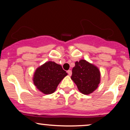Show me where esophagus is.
<instances>
[{
	"mask_svg": "<svg viewBox=\"0 0 130 130\" xmlns=\"http://www.w3.org/2000/svg\"><path fill=\"white\" fill-rule=\"evenodd\" d=\"M67 73H68V74H69V76H71V74H72V71H71V70H68V71H67Z\"/></svg>",
	"mask_w": 130,
	"mask_h": 130,
	"instance_id": "1",
	"label": "esophagus"
}]
</instances>
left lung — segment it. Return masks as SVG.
Listing matches in <instances>:
<instances>
[{
	"label": "left lung",
	"mask_w": 130,
	"mask_h": 130,
	"mask_svg": "<svg viewBox=\"0 0 130 130\" xmlns=\"http://www.w3.org/2000/svg\"><path fill=\"white\" fill-rule=\"evenodd\" d=\"M71 78L82 93L89 95L97 89L100 82V72L93 64L80 60L75 62Z\"/></svg>",
	"instance_id": "obj_1"
}]
</instances>
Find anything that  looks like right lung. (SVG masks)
Listing matches in <instances>:
<instances>
[{
    "label": "right lung",
    "instance_id": "obj_1",
    "mask_svg": "<svg viewBox=\"0 0 130 130\" xmlns=\"http://www.w3.org/2000/svg\"><path fill=\"white\" fill-rule=\"evenodd\" d=\"M67 74L61 65L50 61L37 68L33 80L40 91L44 94H51L54 92L61 80Z\"/></svg>",
    "mask_w": 130,
    "mask_h": 130
}]
</instances>
